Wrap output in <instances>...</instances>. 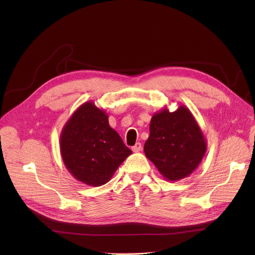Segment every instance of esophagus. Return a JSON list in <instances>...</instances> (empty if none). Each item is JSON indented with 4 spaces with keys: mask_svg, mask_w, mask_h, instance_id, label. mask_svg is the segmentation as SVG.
Masks as SVG:
<instances>
[{
    "mask_svg": "<svg viewBox=\"0 0 255 255\" xmlns=\"http://www.w3.org/2000/svg\"><path fill=\"white\" fill-rule=\"evenodd\" d=\"M141 149H142V145H141V143L140 142H136L134 145L132 146V151L133 152H139V151H141Z\"/></svg>",
    "mask_w": 255,
    "mask_h": 255,
    "instance_id": "1",
    "label": "esophagus"
}]
</instances>
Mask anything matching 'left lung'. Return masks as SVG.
Segmentation results:
<instances>
[{"mask_svg":"<svg viewBox=\"0 0 255 255\" xmlns=\"http://www.w3.org/2000/svg\"><path fill=\"white\" fill-rule=\"evenodd\" d=\"M144 154L168 181L187 178L197 168L207 151V140L195 118L185 105L175 112L165 106L155 113Z\"/></svg>","mask_w":255,"mask_h":255,"instance_id":"8db88e82","label":"left lung"}]
</instances>
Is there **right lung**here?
<instances>
[{
    "label": "right lung",
    "instance_id": "obj_1",
    "mask_svg": "<svg viewBox=\"0 0 255 255\" xmlns=\"http://www.w3.org/2000/svg\"><path fill=\"white\" fill-rule=\"evenodd\" d=\"M60 150L64 165L86 185L106 184L131 155L119 133L109 124V116L93 101L85 102L63 127Z\"/></svg>",
    "mask_w": 255,
    "mask_h": 255
}]
</instances>
